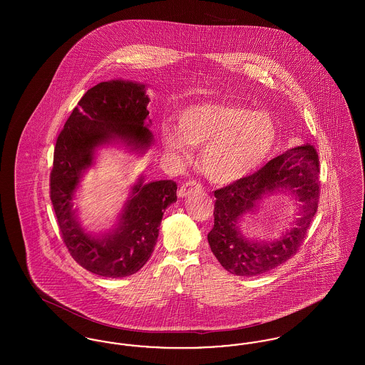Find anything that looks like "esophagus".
Here are the masks:
<instances>
[{
  "instance_id": "esophagus-1",
  "label": "esophagus",
  "mask_w": 365,
  "mask_h": 365,
  "mask_svg": "<svg viewBox=\"0 0 365 365\" xmlns=\"http://www.w3.org/2000/svg\"><path fill=\"white\" fill-rule=\"evenodd\" d=\"M194 190H204L202 189V185L200 183V182H197V180H189V182H186V183H183L182 186H180V189L178 191V195L179 197H186V195H189L190 192H192Z\"/></svg>"
}]
</instances>
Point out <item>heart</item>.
<instances>
[{
  "instance_id": "heart-1",
  "label": "heart",
  "mask_w": 365,
  "mask_h": 365,
  "mask_svg": "<svg viewBox=\"0 0 365 365\" xmlns=\"http://www.w3.org/2000/svg\"><path fill=\"white\" fill-rule=\"evenodd\" d=\"M165 148L179 156L189 145L202 148L200 164L215 183H232L257 170L275 142V124L262 110L227 101H204L185 108L178 128L163 127Z\"/></svg>"
}]
</instances>
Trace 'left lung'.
Wrapping results in <instances>:
<instances>
[{
  "label": "left lung",
  "instance_id": "left-lung-1",
  "mask_svg": "<svg viewBox=\"0 0 365 365\" xmlns=\"http://www.w3.org/2000/svg\"><path fill=\"white\" fill-rule=\"evenodd\" d=\"M319 155L312 143H302L269 160L255 174L215 190V225L209 231L210 250L228 272L256 277L286 262L299 250L317 212L320 198ZM278 188H290L302 201L295 227L279 242L250 243L239 231L240 217L255 208L260 198Z\"/></svg>",
  "mask_w": 365,
  "mask_h": 365
}]
</instances>
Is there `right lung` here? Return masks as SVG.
I'll return each mask as SVG.
<instances>
[{
  "label": "right lung",
  "mask_w": 365,
  "mask_h": 365,
  "mask_svg": "<svg viewBox=\"0 0 365 365\" xmlns=\"http://www.w3.org/2000/svg\"><path fill=\"white\" fill-rule=\"evenodd\" d=\"M148 103L143 85L101 82L79 100L54 146L49 186L63 242L81 267L105 278L133 275L146 264L155 250L164 210L178 198L174 180L139 182L119 226L103 240L85 234L75 220L73 191L91 164L94 149L115 137L135 148L150 145L152 133L143 125Z\"/></svg>",
  "instance_id": "1"
}]
</instances>
